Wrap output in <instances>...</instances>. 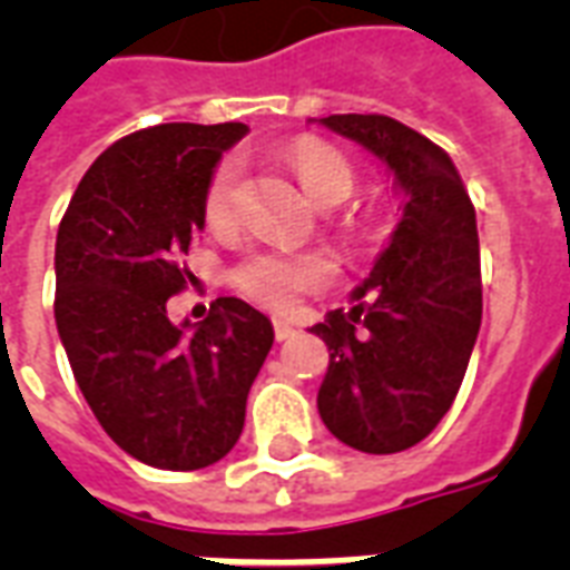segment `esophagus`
<instances>
[{
  "instance_id": "34e87169",
  "label": "esophagus",
  "mask_w": 570,
  "mask_h": 570,
  "mask_svg": "<svg viewBox=\"0 0 570 570\" xmlns=\"http://www.w3.org/2000/svg\"><path fill=\"white\" fill-rule=\"evenodd\" d=\"M275 337L284 343V340L295 337V322L289 320H275Z\"/></svg>"
}]
</instances>
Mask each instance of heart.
Instances as JSON below:
<instances>
[{
	"label": "heart",
	"instance_id": "obj_1",
	"mask_svg": "<svg viewBox=\"0 0 570 570\" xmlns=\"http://www.w3.org/2000/svg\"><path fill=\"white\" fill-rule=\"evenodd\" d=\"M295 180L302 183L316 204H340L352 191L355 174L352 165L325 145H298L289 156ZM239 189V163L224 159L213 171L204 191V218L209 227L222 230L236 213ZM331 268L320 254H284V250H248L230 268V284L254 304L268 311H286L307 289H316L328 281Z\"/></svg>",
	"mask_w": 570,
	"mask_h": 570
}]
</instances>
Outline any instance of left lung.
<instances>
[{"label": "left lung", "mask_w": 570, "mask_h": 570, "mask_svg": "<svg viewBox=\"0 0 570 570\" xmlns=\"http://www.w3.org/2000/svg\"><path fill=\"white\" fill-rule=\"evenodd\" d=\"M322 127L373 154L402 200L396 230L352 293L311 334L328 346L322 423L352 450L390 455L432 434L468 373L482 322L476 209L441 147L387 115Z\"/></svg>", "instance_id": "left-lung-1"}]
</instances>
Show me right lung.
Instances as JSON below:
<instances>
[{"mask_svg": "<svg viewBox=\"0 0 570 570\" xmlns=\"http://www.w3.org/2000/svg\"><path fill=\"white\" fill-rule=\"evenodd\" d=\"M245 124H159L120 138L73 191L56 239V325L85 402L111 441L159 470H200L236 446L248 390L275 343L268 316L215 298L174 325L183 254L204 191Z\"/></svg>", "mask_w": 570, "mask_h": 570, "instance_id": "obj_1", "label": "right lung"}]
</instances>
